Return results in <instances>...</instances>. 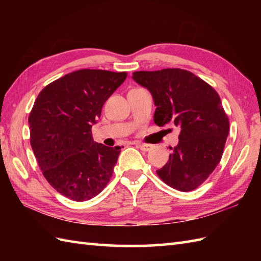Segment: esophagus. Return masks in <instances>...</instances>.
I'll return each mask as SVG.
<instances>
[{
    "instance_id": "esophagus-1",
    "label": "esophagus",
    "mask_w": 261,
    "mask_h": 261,
    "mask_svg": "<svg viewBox=\"0 0 261 261\" xmlns=\"http://www.w3.org/2000/svg\"><path fill=\"white\" fill-rule=\"evenodd\" d=\"M137 147L140 148L143 151H149L152 149L151 145H147V143H137Z\"/></svg>"
}]
</instances>
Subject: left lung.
Masks as SVG:
<instances>
[{"mask_svg":"<svg viewBox=\"0 0 261 261\" xmlns=\"http://www.w3.org/2000/svg\"><path fill=\"white\" fill-rule=\"evenodd\" d=\"M132 79L152 95L154 123L180 129L178 145L170 147L169 160L157 175L175 190H195L220 163L229 135V119L219 94L179 68L135 71Z\"/></svg>","mask_w":261,"mask_h":261,"instance_id":"left-lung-1","label":"left lung"}]
</instances>
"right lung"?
Instances as JSON below:
<instances>
[{
  "mask_svg": "<svg viewBox=\"0 0 261 261\" xmlns=\"http://www.w3.org/2000/svg\"><path fill=\"white\" fill-rule=\"evenodd\" d=\"M126 73L81 69L39 93L29 115L30 143L39 167L55 190L88 201L108 185L121 147L93 140L92 126Z\"/></svg>",
  "mask_w": 261,
  "mask_h": 261,
  "instance_id": "1",
  "label": "right lung"
}]
</instances>
